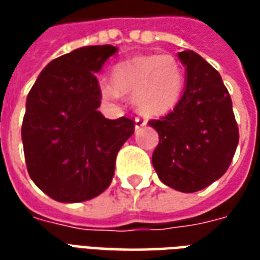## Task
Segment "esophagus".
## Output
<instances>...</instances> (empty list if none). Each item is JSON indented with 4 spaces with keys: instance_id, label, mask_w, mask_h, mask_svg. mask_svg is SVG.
<instances>
[{
    "instance_id": "34e87169",
    "label": "esophagus",
    "mask_w": 260,
    "mask_h": 260,
    "mask_svg": "<svg viewBox=\"0 0 260 260\" xmlns=\"http://www.w3.org/2000/svg\"><path fill=\"white\" fill-rule=\"evenodd\" d=\"M146 124H147L146 118H142V117H136V118H135L136 129H141V128H143V126H145Z\"/></svg>"
}]
</instances>
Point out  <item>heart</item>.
Segmentation results:
<instances>
[{
  "mask_svg": "<svg viewBox=\"0 0 260 260\" xmlns=\"http://www.w3.org/2000/svg\"><path fill=\"white\" fill-rule=\"evenodd\" d=\"M113 83L102 82L106 100H117L119 93L134 97L142 113L157 115L178 103L184 89V71L170 54H149L124 61L111 71Z\"/></svg>",
  "mask_w": 260,
  "mask_h": 260,
  "instance_id": "1",
  "label": "heart"
}]
</instances>
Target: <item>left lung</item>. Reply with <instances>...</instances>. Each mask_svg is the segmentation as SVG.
Listing matches in <instances>:
<instances>
[{
	"label": "left lung",
	"mask_w": 260,
	"mask_h": 260,
	"mask_svg": "<svg viewBox=\"0 0 260 260\" xmlns=\"http://www.w3.org/2000/svg\"><path fill=\"white\" fill-rule=\"evenodd\" d=\"M178 57L186 65L185 90L171 113L149 121L158 134L152 161L163 184L192 193L227 171L240 132L220 74L191 50Z\"/></svg>",
	"instance_id": "1"
}]
</instances>
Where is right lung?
<instances>
[{"mask_svg": "<svg viewBox=\"0 0 260 260\" xmlns=\"http://www.w3.org/2000/svg\"><path fill=\"white\" fill-rule=\"evenodd\" d=\"M117 53L89 46L53 59L27 94L22 122L26 167L51 199L76 203L96 198L113 180L117 153L135 131L126 117L104 118L96 75Z\"/></svg>", "mask_w": 260, "mask_h": 260, "instance_id": "1", "label": "right lung"}]
</instances>
